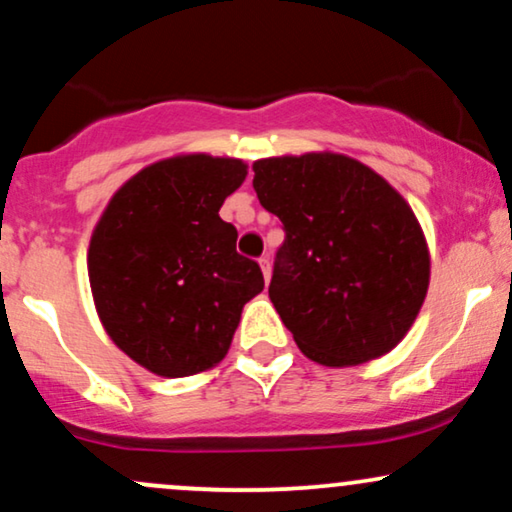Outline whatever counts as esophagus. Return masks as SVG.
<instances>
[{
    "label": "esophagus",
    "instance_id": "34e87169",
    "mask_svg": "<svg viewBox=\"0 0 512 512\" xmlns=\"http://www.w3.org/2000/svg\"><path fill=\"white\" fill-rule=\"evenodd\" d=\"M260 269L264 274V281H269V276H272V264H269V257H260Z\"/></svg>",
    "mask_w": 512,
    "mask_h": 512
}]
</instances>
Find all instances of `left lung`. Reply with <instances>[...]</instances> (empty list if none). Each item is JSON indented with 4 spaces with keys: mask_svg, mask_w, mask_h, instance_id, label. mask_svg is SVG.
<instances>
[{
    "mask_svg": "<svg viewBox=\"0 0 512 512\" xmlns=\"http://www.w3.org/2000/svg\"><path fill=\"white\" fill-rule=\"evenodd\" d=\"M260 204L284 223L269 298L310 361L349 368L407 337L431 281L409 202L383 175L334 151L252 163Z\"/></svg>",
    "mask_w": 512,
    "mask_h": 512,
    "instance_id": "obj_1",
    "label": "left lung"
}]
</instances>
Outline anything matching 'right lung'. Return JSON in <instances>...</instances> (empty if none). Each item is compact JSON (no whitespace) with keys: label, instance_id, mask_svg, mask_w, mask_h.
<instances>
[{"label":"right lung","instance_id":"obj_1","mask_svg":"<svg viewBox=\"0 0 512 512\" xmlns=\"http://www.w3.org/2000/svg\"><path fill=\"white\" fill-rule=\"evenodd\" d=\"M240 158L178 154L132 175L88 243V281L103 330L134 363L187 378L219 366L243 305L264 289L219 216L243 185Z\"/></svg>","mask_w":512,"mask_h":512}]
</instances>
